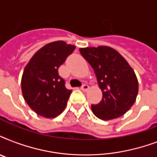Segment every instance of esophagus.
<instances>
[{
	"label": "esophagus",
	"instance_id": "1",
	"mask_svg": "<svg viewBox=\"0 0 157 157\" xmlns=\"http://www.w3.org/2000/svg\"><path fill=\"white\" fill-rule=\"evenodd\" d=\"M89 88H90L89 86H87V85H83V86L81 87V90L82 91H84V92H86V91L89 90Z\"/></svg>",
	"mask_w": 157,
	"mask_h": 157
}]
</instances>
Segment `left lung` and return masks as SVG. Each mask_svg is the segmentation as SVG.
Returning <instances> with one entry per match:
<instances>
[{
    "mask_svg": "<svg viewBox=\"0 0 157 157\" xmlns=\"http://www.w3.org/2000/svg\"><path fill=\"white\" fill-rule=\"evenodd\" d=\"M81 55L93 67L103 98L91 105L92 112L103 121L123 116L136 101L139 82L128 62L109 46L81 48Z\"/></svg>",
    "mask_w": 157,
    "mask_h": 157,
    "instance_id": "1",
    "label": "left lung"
}]
</instances>
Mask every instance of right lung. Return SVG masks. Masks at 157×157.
Returning <instances> with one entry per match:
<instances>
[{"label":"right lung","instance_id":"1","mask_svg":"<svg viewBox=\"0 0 157 157\" xmlns=\"http://www.w3.org/2000/svg\"><path fill=\"white\" fill-rule=\"evenodd\" d=\"M76 46L63 40L50 42L36 51L23 70L21 89L24 100L36 113L54 118L63 112L71 90L58 69Z\"/></svg>","mask_w":157,"mask_h":157}]
</instances>
